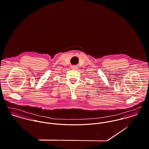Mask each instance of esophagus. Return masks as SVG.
I'll return each mask as SVG.
<instances>
[{"instance_id":"34e87169","label":"esophagus","mask_w":149,"mask_h":149,"mask_svg":"<svg viewBox=\"0 0 149 149\" xmlns=\"http://www.w3.org/2000/svg\"><path fill=\"white\" fill-rule=\"evenodd\" d=\"M77 68H78V67L76 66H73L72 67V69H73V70H77Z\"/></svg>"}]
</instances>
